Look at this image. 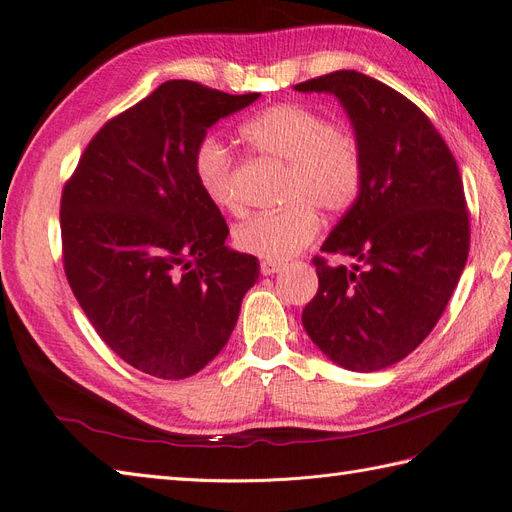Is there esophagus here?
<instances>
[{
  "label": "esophagus",
  "mask_w": 512,
  "mask_h": 512,
  "mask_svg": "<svg viewBox=\"0 0 512 512\" xmlns=\"http://www.w3.org/2000/svg\"><path fill=\"white\" fill-rule=\"evenodd\" d=\"M277 271H282V262H273V260H262L260 262V273L262 275H273Z\"/></svg>",
  "instance_id": "1"
}]
</instances>
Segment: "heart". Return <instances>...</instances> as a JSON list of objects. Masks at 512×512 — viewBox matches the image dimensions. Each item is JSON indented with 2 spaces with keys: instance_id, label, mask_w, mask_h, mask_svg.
Listing matches in <instances>:
<instances>
[{
  "instance_id": "1",
  "label": "heart",
  "mask_w": 512,
  "mask_h": 512,
  "mask_svg": "<svg viewBox=\"0 0 512 512\" xmlns=\"http://www.w3.org/2000/svg\"><path fill=\"white\" fill-rule=\"evenodd\" d=\"M241 141L252 153L288 166L282 190L286 207L254 215L235 230L241 252L265 260H288L318 235L324 213H342L363 188V151L356 136L329 117L297 102L273 104L239 126ZM230 149L207 136L192 153V173L209 203L239 213L241 203L232 179Z\"/></svg>"
}]
</instances>
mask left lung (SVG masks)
<instances>
[{
  "mask_svg": "<svg viewBox=\"0 0 512 512\" xmlns=\"http://www.w3.org/2000/svg\"><path fill=\"white\" fill-rule=\"evenodd\" d=\"M344 104L363 151V188L314 256L318 292L303 327L331 361L378 371L436 327L470 252V215L451 149L429 117L393 87L354 72L294 85Z\"/></svg>",
  "mask_w": 512,
  "mask_h": 512,
  "instance_id": "obj_1",
  "label": "left lung"
}]
</instances>
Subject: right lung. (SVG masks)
Listing matches in <instances>:
<instances>
[{
    "label": "right lung",
    "mask_w": 512,
    "mask_h": 512,
    "mask_svg": "<svg viewBox=\"0 0 512 512\" xmlns=\"http://www.w3.org/2000/svg\"><path fill=\"white\" fill-rule=\"evenodd\" d=\"M260 94L166 81L108 119L61 192V256L76 301L119 359L181 380L220 354L258 258L224 245L192 153L215 121Z\"/></svg>",
    "instance_id": "obj_1"
}]
</instances>
